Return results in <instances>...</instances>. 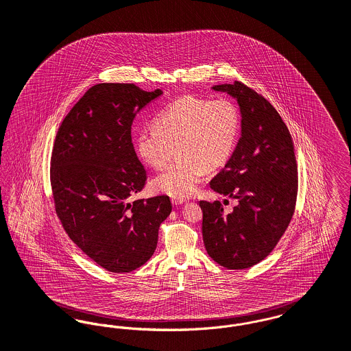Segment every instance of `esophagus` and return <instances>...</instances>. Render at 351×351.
<instances>
[{"label":"esophagus","instance_id":"1","mask_svg":"<svg viewBox=\"0 0 351 351\" xmlns=\"http://www.w3.org/2000/svg\"><path fill=\"white\" fill-rule=\"evenodd\" d=\"M171 202H172L173 206H182V204L186 203V199H182V197H172Z\"/></svg>","mask_w":351,"mask_h":351}]
</instances>
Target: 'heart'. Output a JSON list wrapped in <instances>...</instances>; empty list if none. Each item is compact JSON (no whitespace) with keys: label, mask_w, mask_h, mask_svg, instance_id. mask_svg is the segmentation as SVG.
I'll use <instances>...</instances> for the list:
<instances>
[{"label":"heart","mask_w":351,"mask_h":351,"mask_svg":"<svg viewBox=\"0 0 351 351\" xmlns=\"http://www.w3.org/2000/svg\"><path fill=\"white\" fill-rule=\"evenodd\" d=\"M154 130H142L135 139L138 155L152 168L165 167L152 188L172 197H186L206 171L227 165L240 132V114L227 99L209 102L192 95L168 104L155 118Z\"/></svg>","instance_id":"obj_1"}]
</instances>
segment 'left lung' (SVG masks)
<instances>
[{
    "label": "left lung",
    "mask_w": 351,
    "mask_h": 351,
    "mask_svg": "<svg viewBox=\"0 0 351 351\" xmlns=\"http://www.w3.org/2000/svg\"><path fill=\"white\" fill-rule=\"evenodd\" d=\"M239 104L241 136L210 188L237 206L200 202L206 253L227 269H247L264 260L291 220L297 199V163L288 127L268 101L245 84H217Z\"/></svg>",
    "instance_id": "left-lung-1"
}]
</instances>
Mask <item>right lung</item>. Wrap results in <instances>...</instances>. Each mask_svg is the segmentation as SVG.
I'll list each match as a JSON object with an SVG mask.
<instances>
[{
  "label": "right lung",
  "instance_id": "1",
  "mask_svg": "<svg viewBox=\"0 0 351 351\" xmlns=\"http://www.w3.org/2000/svg\"><path fill=\"white\" fill-rule=\"evenodd\" d=\"M162 94L132 83L95 84L56 136L50 163L56 212L73 243L114 273H128L151 258L159 227L172 210L168 196L128 202L147 180L131 124Z\"/></svg>",
  "mask_w": 351,
  "mask_h": 351
}]
</instances>
